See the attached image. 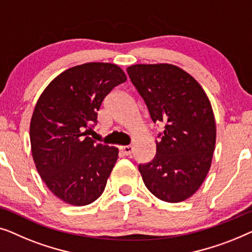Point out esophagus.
<instances>
[{"label":"esophagus","mask_w":252,"mask_h":252,"mask_svg":"<svg viewBox=\"0 0 252 252\" xmlns=\"http://www.w3.org/2000/svg\"><path fill=\"white\" fill-rule=\"evenodd\" d=\"M120 151H121L123 154L126 155V157H127V155L132 154L133 147L132 146H122V147H120Z\"/></svg>","instance_id":"obj_1"}]
</instances>
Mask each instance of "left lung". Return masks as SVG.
<instances>
[{"mask_svg":"<svg viewBox=\"0 0 252 252\" xmlns=\"http://www.w3.org/2000/svg\"><path fill=\"white\" fill-rule=\"evenodd\" d=\"M131 82L154 123H164L153 160L138 169L162 201H185L200 189L211 165L216 122L211 104L193 76L170 63L127 67Z\"/></svg>","mask_w":252,"mask_h":252,"instance_id":"obj_1","label":"left lung"}]
</instances>
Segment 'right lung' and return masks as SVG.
I'll return each mask as SVG.
<instances>
[{
	"mask_svg": "<svg viewBox=\"0 0 252 252\" xmlns=\"http://www.w3.org/2000/svg\"><path fill=\"white\" fill-rule=\"evenodd\" d=\"M126 81L118 65L88 63L58 75L38 98L30 137L37 172L57 197L87 205L104 192L119 150L88 137L106 95Z\"/></svg>",
	"mask_w": 252,
	"mask_h": 252,
	"instance_id": "1",
	"label": "right lung"
}]
</instances>
